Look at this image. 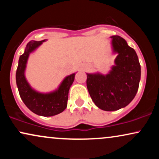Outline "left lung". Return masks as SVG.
I'll list each match as a JSON object with an SVG mask.
<instances>
[{"label":"left lung","instance_id":"1","mask_svg":"<svg viewBox=\"0 0 159 159\" xmlns=\"http://www.w3.org/2000/svg\"><path fill=\"white\" fill-rule=\"evenodd\" d=\"M114 64L107 74L87 73V87L93 102L98 108L117 111L127 106L138 92L140 65L135 51L123 38L111 36Z\"/></svg>","mask_w":159,"mask_h":159}]
</instances>
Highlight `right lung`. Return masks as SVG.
I'll list each match as a JSON object with an SVG mask.
<instances>
[{
	"instance_id": "obj_1",
	"label": "right lung",
	"mask_w": 159,
	"mask_h": 159,
	"mask_svg": "<svg viewBox=\"0 0 159 159\" xmlns=\"http://www.w3.org/2000/svg\"><path fill=\"white\" fill-rule=\"evenodd\" d=\"M46 40H32L27 43L25 52L19 57L16 80L20 97L25 105L34 114L43 116H52L66 108L69 90L73 83L76 72L66 76L57 88L50 92H39L33 88L25 76L27 61L30 54L36 51Z\"/></svg>"
}]
</instances>
